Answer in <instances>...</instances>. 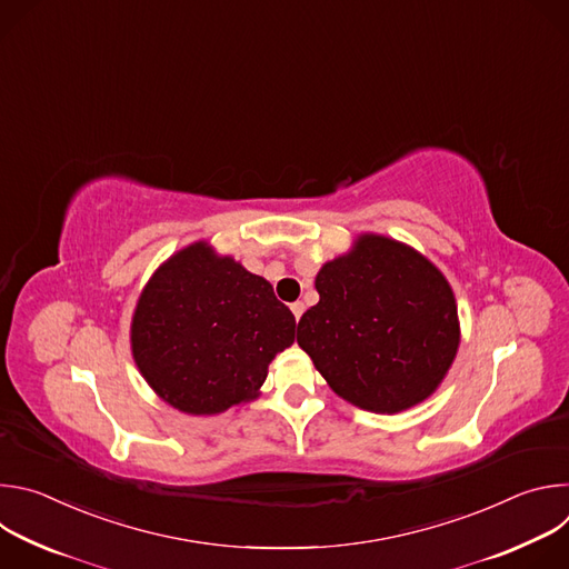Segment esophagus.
Masks as SVG:
<instances>
[{
    "label": "esophagus",
    "mask_w": 569,
    "mask_h": 569,
    "mask_svg": "<svg viewBox=\"0 0 569 569\" xmlns=\"http://www.w3.org/2000/svg\"><path fill=\"white\" fill-rule=\"evenodd\" d=\"M290 310H292V315H295V319L299 321V317H301V312H303V303L301 301H295L292 306H290Z\"/></svg>",
    "instance_id": "34e87169"
}]
</instances>
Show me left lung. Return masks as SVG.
I'll return each instance as SVG.
<instances>
[{
	"label": "left lung",
	"mask_w": 569,
	"mask_h": 569,
	"mask_svg": "<svg viewBox=\"0 0 569 569\" xmlns=\"http://www.w3.org/2000/svg\"><path fill=\"white\" fill-rule=\"evenodd\" d=\"M319 301L297 327V345L345 400L396 415L426 400L459 347L450 283L417 250L362 233L351 252L323 263Z\"/></svg>",
	"instance_id": "left-lung-1"
}]
</instances>
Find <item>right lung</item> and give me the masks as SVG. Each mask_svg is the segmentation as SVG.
<instances>
[{
  "label": "right lung",
  "instance_id": "1",
  "mask_svg": "<svg viewBox=\"0 0 569 569\" xmlns=\"http://www.w3.org/2000/svg\"><path fill=\"white\" fill-rule=\"evenodd\" d=\"M130 342L159 398L209 417L259 396L268 365L295 342V315L263 277L200 240L150 277Z\"/></svg>",
  "mask_w": 569,
  "mask_h": 569
}]
</instances>
